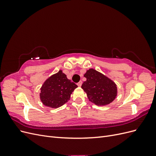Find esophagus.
I'll use <instances>...</instances> for the list:
<instances>
[{
    "label": "esophagus",
    "mask_w": 156,
    "mask_h": 156,
    "mask_svg": "<svg viewBox=\"0 0 156 156\" xmlns=\"http://www.w3.org/2000/svg\"><path fill=\"white\" fill-rule=\"evenodd\" d=\"M82 81H79L78 83H77V85L79 86V87H81V85H82Z\"/></svg>",
    "instance_id": "obj_1"
}]
</instances>
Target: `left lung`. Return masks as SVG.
Wrapping results in <instances>:
<instances>
[{
	"instance_id": "obj_1",
	"label": "left lung",
	"mask_w": 156,
	"mask_h": 156,
	"mask_svg": "<svg viewBox=\"0 0 156 156\" xmlns=\"http://www.w3.org/2000/svg\"><path fill=\"white\" fill-rule=\"evenodd\" d=\"M87 78L81 88L87 94L89 100L98 106L109 104L115 100L117 87L112 80L94 69H88L84 75Z\"/></svg>"
}]
</instances>
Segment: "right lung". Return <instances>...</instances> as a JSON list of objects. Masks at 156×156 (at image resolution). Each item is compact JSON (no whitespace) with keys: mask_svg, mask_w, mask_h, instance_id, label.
<instances>
[{"mask_svg":"<svg viewBox=\"0 0 156 156\" xmlns=\"http://www.w3.org/2000/svg\"><path fill=\"white\" fill-rule=\"evenodd\" d=\"M77 87V84L68 79L62 70H60L47 79L42 85L41 101L45 106L58 108L69 100L71 94Z\"/></svg>","mask_w":156,"mask_h":156,"instance_id":"add662e5","label":"right lung"}]
</instances>
